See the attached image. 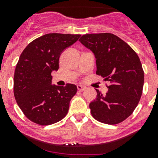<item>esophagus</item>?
I'll return each mask as SVG.
<instances>
[{
  "label": "esophagus",
  "instance_id": "1",
  "mask_svg": "<svg viewBox=\"0 0 158 158\" xmlns=\"http://www.w3.org/2000/svg\"><path fill=\"white\" fill-rule=\"evenodd\" d=\"M77 89H78V90H79V91L82 92V91H84V90H85L86 87H85V86L81 85H77Z\"/></svg>",
  "mask_w": 158,
  "mask_h": 158
}]
</instances>
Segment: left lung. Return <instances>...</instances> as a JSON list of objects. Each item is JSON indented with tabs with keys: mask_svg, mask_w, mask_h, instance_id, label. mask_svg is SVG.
Segmentation results:
<instances>
[{
	"mask_svg": "<svg viewBox=\"0 0 158 158\" xmlns=\"http://www.w3.org/2000/svg\"><path fill=\"white\" fill-rule=\"evenodd\" d=\"M79 41L94 54L96 74L108 81V91L96 89V100L89 104L95 119L117 124L136 108L144 85V71L138 54L127 43L111 33L87 34Z\"/></svg>",
	"mask_w": 158,
	"mask_h": 158,
	"instance_id": "8db88e82",
	"label": "left lung"
}]
</instances>
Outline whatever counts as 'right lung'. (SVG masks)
Wrapping results in <instances>:
<instances>
[{"label": "right lung", "instance_id": "add662e5", "mask_svg": "<svg viewBox=\"0 0 158 158\" xmlns=\"http://www.w3.org/2000/svg\"><path fill=\"white\" fill-rule=\"evenodd\" d=\"M81 35L50 33L35 39L19 56L14 73V96L28 119L46 126L67 115L69 102L77 91L73 84L51 85V73L59 68L62 51Z\"/></svg>", "mask_w": 158, "mask_h": 158}]
</instances>
